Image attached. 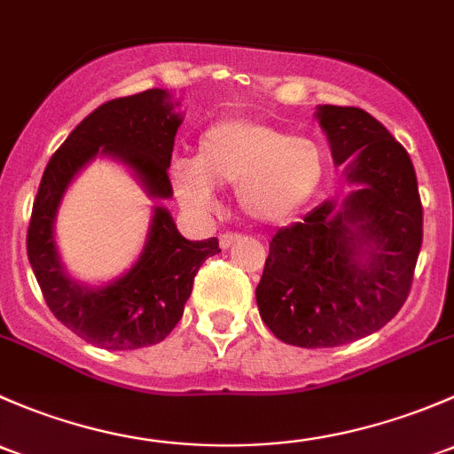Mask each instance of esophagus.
Segmentation results:
<instances>
[{
	"label": "esophagus",
	"mask_w": 454,
	"mask_h": 454,
	"mask_svg": "<svg viewBox=\"0 0 454 454\" xmlns=\"http://www.w3.org/2000/svg\"><path fill=\"white\" fill-rule=\"evenodd\" d=\"M238 240H240V233L227 231V233H223V236H221V247H223V249H229V247H231L233 242H238Z\"/></svg>",
	"instance_id": "obj_1"
}]
</instances>
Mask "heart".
I'll return each instance as SVG.
<instances>
[{"label": "heart", "instance_id": "b5f03b06", "mask_svg": "<svg viewBox=\"0 0 454 454\" xmlns=\"http://www.w3.org/2000/svg\"><path fill=\"white\" fill-rule=\"evenodd\" d=\"M325 175L319 142L251 118L218 120L203 130L194 163L172 166L176 199L192 212L216 205V188H236L242 212L260 223H282L306 205Z\"/></svg>", "mask_w": 454, "mask_h": 454}]
</instances>
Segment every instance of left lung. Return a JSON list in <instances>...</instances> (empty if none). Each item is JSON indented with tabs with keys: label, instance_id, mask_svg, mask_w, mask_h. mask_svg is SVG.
<instances>
[{
	"label": "left lung",
	"instance_id": "left-lung-1",
	"mask_svg": "<svg viewBox=\"0 0 454 454\" xmlns=\"http://www.w3.org/2000/svg\"><path fill=\"white\" fill-rule=\"evenodd\" d=\"M336 166L358 188L325 200L269 242L255 288L260 317L279 340L336 348L389 324L409 297L422 247V200L409 153L367 111H317Z\"/></svg>",
	"mask_w": 454,
	"mask_h": 454
}]
</instances>
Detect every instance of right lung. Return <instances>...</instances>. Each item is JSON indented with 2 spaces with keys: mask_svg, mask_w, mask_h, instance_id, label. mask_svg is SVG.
<instances>
[{
  "mask_svg": "<svg viewBox=\"0 0 454 454\" xmlns=\"http://www.w3.org/2000/svg\"><path fill=\"white\" fill-rule=\"evenodd\" d=\"M181 115L163 89L105 102L87 115L50 159L32 205L27 260L45 303L65 328L102 349H137L166 339L184 317L200 264L221 254L218 238L185 240L166 207H155L148 242L133 269L106 286L89 288L65 273L54 218L76 172L109 155L135 172L153 199H170L168 176Z\"/></svg>",
  "mask_w": 454,
  "mask_h": 454,
  "instance_id": "obj_1",
  "label": "right lung"
}]
</instances>
